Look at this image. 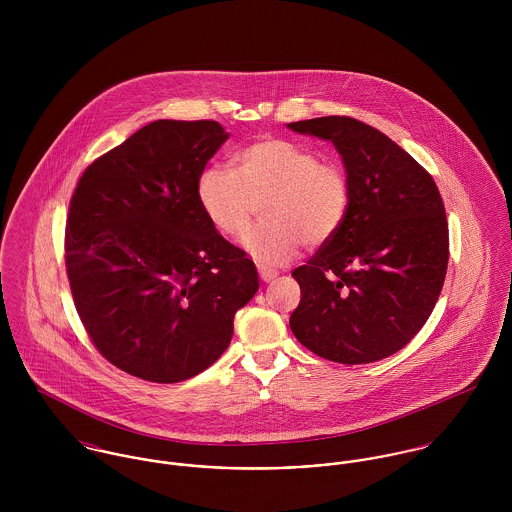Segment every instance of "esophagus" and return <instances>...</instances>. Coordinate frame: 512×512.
<instances>
[{"instance_id": "1", "label": "esophagus", "mask_w": 512, "mask_h": 512, "mask_svg": "<svg viewBox=\"0 0 512 512\" xmlns=\"http://www.w3.org/2000/svg\"><path fill=\"white\" fill-rule=\"evenodd\" d=\"M258 274H260V280L262 282H274L276 278H278V272L276 270H270V268H266V266H258Z\"/></svg>"}]
</instances>
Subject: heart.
<instances>
[{
  "label": "heart",
  "mask_w": 512,
  "mask_h": 512,
  "mask_svg": "<svg viewBox=\"0 0 512 512\" xmlns=\"http://www.w3.org/2000/svg\"><path fill=\"white\" fill-rule=\"evenodd\" d=\"M197 201L209 222L240 238L262 203V222L244 238L262 266L288 264L301 244H325L345 222L351 187L347 173L317 161L307 147L282 138H260L234 155V169L207 167L197 179Z\"/></svg>",
  "instance_id": "heart-1"
}]
</instances>
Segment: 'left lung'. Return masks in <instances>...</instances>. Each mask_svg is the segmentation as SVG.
<instances>
[{"instance_id":"1","label":"left lung","mask_w":512,"mask_h":512,"mask_svg":"<svg viewBox=\"0 0 512 512\" xmlns=\"http://www.w3.org/2000/svg\"><path fill=\"white\" fill-rule=\"evenodd\" d=\"M329 140L351 187L345 222L292 272L301 299L295 339L341 365H366L406 347L443 288L449 232L432 175L388 136L349 116L292 122Z\"/></svg>"}]
</instances>
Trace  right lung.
I'll use <instances>...</instances> for the list:
<instances>
[{
  "label": "right lung",
  "instance_id": "right-lung-1",
  "mask_svg": "<svg viewBox=\"0 0 512 512\" xmlns=\"http://www.w3.org/2000/svg\"><path fill=\"white\" fill-rule=\"evenodd\" d=\"M228 140L219 122L157 120L82 173L65 262L100 355L149 382H181L226 351L258 272L205 217L197 179Z\"/></svg>",
  "mask_w": 512,
  "mask_h": 512
}]
</instances>
